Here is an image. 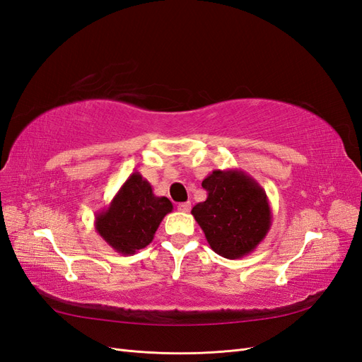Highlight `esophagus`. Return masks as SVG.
I'll return each mask as SVG.
<instances>
[{
    "label": "esophagus",
    "instance_id": "esophagus-1",
    "mask_svg": "<svg viewBox=\"0 0 362 362\" xmlns=\"http://www.w3.org/2000/svg\"><path fill=\"white\" fill-rule=\"evenodd\" d=\"M190 208H192V204H190V202H181V204H178V210L182 211V213L190 211Z\"/></svg>",
    "mask_w": 362,
    "mask_h": 362
}]
</instances>
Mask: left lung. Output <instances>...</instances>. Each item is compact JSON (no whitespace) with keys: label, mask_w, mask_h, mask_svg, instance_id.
Segmentation results:
<instances>
[{"label":"left lung","mask_w":362,"mask_h":362,"mask_svg":"<svg viewBox=\"0 0 362 362\" xmlns=\"http://www.w3.org/2000/svg\"><path fill=\"white\" fill-rule=\"evenodd\" d=\"M202 187L208 196L192 208V214L208 245L228 259L252 254L272 226L264 189L240 169H216L202 181Z\"/></svg>","instance_id":"obj_1"}]
</instances>
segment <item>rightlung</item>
Here are the masks:
<instances>
[{
	"mask_svg": "<svg viewBox=\"0 0 362 362\" xmlns=\"http://www.w3.org/2000/svg\"><path fill=\"white\" fill-rule=\"evenodd\" d=\"M173 210L166 196H156L140 172L131 173L107 208L96 213L95 229L122 255H133L154 240L164 216Z\"/></svg>",
	"mask_w": 362,
	"mask_h": 362,
	"instance_id": "add662e5",
	"label": "right lung"
}]
</instances>
